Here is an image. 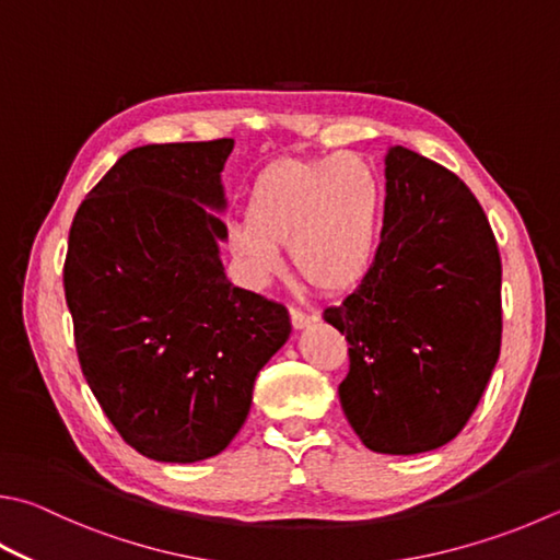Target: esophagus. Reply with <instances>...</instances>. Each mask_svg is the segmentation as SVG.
I'll list each match as a JSON object with an SVG mask.
<instances>
[{"mask_svg":"<svg viewBox=\"0 0 560 560\" xmlns=\"http://www.w3.org/2000/svg\"><path fill=\"white\" fill-rule=\"evenodd\" d=\"M289 315H291V325L296 330H303V328H308L311 323H315V315H311V313H306V311H301V308H289Z\"/></svg>","mask_w":560,"mask_h":560,"instance_id":"obj_1","label":"esophagus"}]
</instances>
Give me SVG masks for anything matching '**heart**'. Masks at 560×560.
I'll return each instance as SVG.
<instances>
[{"instance_id":"heart-1","label":"heart","mask_w":560,"mask_h":560,"mask_svg":"<svg viewBox=\"0 0 560 560\" xmlns=\"http://www.w3.org/2000/svg\"><path fill=\"white\" fill-rule=\"evenodd\" d=\"M384 210V180L368 159H283L252 183L247 220L228 228V249L249 287L261 289L281 271V247H289L301 277L338 296L377 267Z\"/></svg>"}]
</instances>
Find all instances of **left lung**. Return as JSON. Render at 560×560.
<instances>
[{
    "label": "left lung",
    "instance_id": "obj_1",
    "mask_svg": "<svg viewBox=\"0 0 560 560\" xmlns=\"http://www.w3.org/2000/svg\"><path fill=\"white\" fill-rule=\"evenodd\" d=\"M377 267L323 318L350 342L342 411L374 453L453 441L502 345V261L480 202L453 171L392 147Z\"/></svg>",
    "mask_w": 560,
    "mask_h": 560
}]
</instances>
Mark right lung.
I'll return each mask as SVG.
<instances>
[{"label": "right lung", "mask_w": 560, "mask_h": 560, "mask_svg": "<svg viewBox=\"0 0 560 560\" xmlns=\"http://www.w3.org/2000/svg\"><path fill=\"white\" fill-rule=\"evenodd\" d=\"M235 141L127 151L70 225L63 287L80 370L117 433L159 463L222 453L259 370L289 340L281 303L232 287L220 174Z\"/></svg>", "instance_id": "right-lung-1"}]
</instances>
